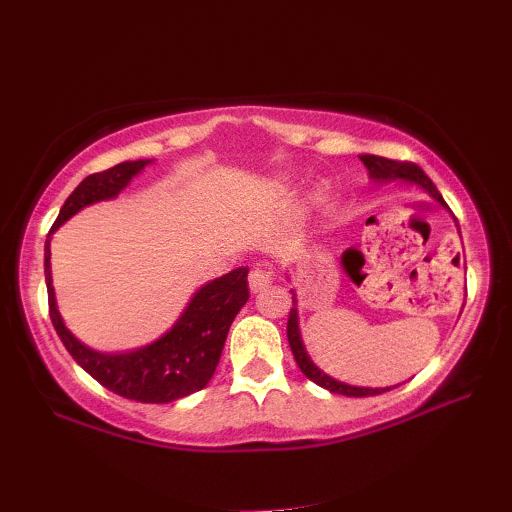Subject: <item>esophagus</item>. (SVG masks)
Here are the masks:
<instances>
[{
	"instance_id": "obj_1",
	"label": "esophagus",
	"mask_w": 512,
	"mask_h": 512,
	"mask_svg": "<svg viewBox=\"0 0 512 512\" xmlns=\"http://www.w3.org/2000/svg\"><path fill=\"white\" fill-rule=\"evenodd\" d=\"M249 289H252L254 294H258V292H263V289L272 283V274L267 272V269H260V267H254L252 272H249Z\"/></svg>"
}]
</instances>
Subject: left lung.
<instances>
[{"label": "left lung", "mask_w": 512, "mask_h": 512, "mask_svg": "<svg viewBox=\"0 0 512 512\" xmlns=\"http://www.w3.org/2000/svg\"><path fill=\"white\" fill-rule=\"evenodd\" d=\"M359 158L363 165L368 167L372 180H376V182H390V180L414 182V185L426 189L432 198L441 202V205H446L437 191V187L432 185V180L426 176V173H423V169L419 165H414V162L388 160L381 156H359ZM292 301L296 305V296H292ZM287 341H289V347H292V354H294L296 365L301 368V372L307 376V379L314 381L316 385H321V388H325V390H330L334 394H345V397H374V394L392 390V388H356V385L341 383V381L332 379V376H327L323 370H318L303 345L301 330H298L296 307H292V312H289V318H287ZM394 388H397V385H394Z\"/></svg>", "instance_id": "left-lung-1"}]
</instances>
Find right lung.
<instances>
[{"mask_svg": "<svg viewBox=\"0 0 512 512\" xmlns=\"http://www.w3.org/2000/svg\"><path fill=\"white\" fill-rule=\"evenodd\" d=\"M151 160L120 162L106 171L91 173L73 194L66 198L60 216L48 231L44 245V274L48 289V314L57 336L80 368L89 372L106 390L120 394L124 399L140 403H169L189 397L205 388L216 372L220 352L231 323H234L240 307L247 303V267L216 278V281L200 287L191 298L187 310L158 341L140 347V350L124 354H104L82 345L66 330L60 312L55 305L53 278H51V234L75 216L77 211L93 205V202L109 200L129 185L131 178L140 173Z\"/></svg>", "mask_w": 512, "mask_h": 512, "instance_id": "add662e5", "label": "right lung"}]
</instances>
